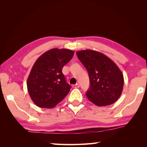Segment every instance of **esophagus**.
Wrapping results in <instances>:
<instances>
[{
	"label": "esophagus",
	"instance_id": "1",
	"mask_svg": "<svg viewBox=\"0 0 147 147\" xmlns=\"http://www.w3.org/2000/svg\"><path fill=\"white\" fill-rule=\"evenodd\" d=\"M73 87L74 88H79V87H80V85H79L78 84H75V85H73Z\"/></svg>",
	"mask_w": 147,
	"mask_h": 147
}]
</instances>
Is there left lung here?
<instances>
[{"mask_svg": "<svg viewBox=\"0 0 147 147\" xmlns=\"http://www.w3.org/2000/svg\"><path fill=\"white\" fill-rule=\"evenodd\" d=\"M88 72L90 86L86 92L89 101L98 106L110 105L122 94L124 77L118 66L104 54L93 50L76 52Z\"/></svg>", "mask_w": 147, "mask_h": 147, "instance_id": "8db88e82", "label": "left lung"}]
</instances>
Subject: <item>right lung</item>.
<instances>
[{"mask_svg": "<svg viewBox=\"0 0 147 147\" xmlns=\"http://www.w3.org/2000/svg\"><path fill=\"white\" fill-rule=\"evenodd\" d=\"M74 51L52 49L38 58L27 79V89L36 105L53 108L67 95L71 86L62 73L63 66L71 60Z\"/></svg>", "mask_w": 147, "mask_h": 147, "instance_id": "right-lung-1", "label": "right lung"}]
</instances>
